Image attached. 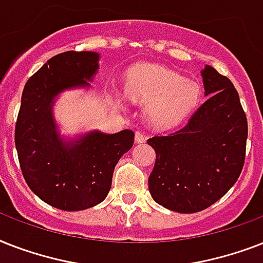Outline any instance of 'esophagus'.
<instances>
[{"label": "esophagus", "instance_id": "obj_1", "mask_svg": "<svg viewBox=\"0 0 263 263\" xmlns=\"http://www.w3.org/2000/svg\"><path fill=\"white\" fill-rule=\"evenodd\" d=\"M136 142L137 144H142V142H145V140H146V137H145V134L142 133V132H136Z\"/></svg>", "mask_w": 263, "mask_h": 263}]
</instances>
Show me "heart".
I'll list each match as a JSON object with an SVG mask.
<instances>
[{
  "label": "heart",
  "instance_id": "obj_1",
  "mask_svg": "<svg viewBox=\"0 0 263 263\" xmlns=\"http://www.w3.org/2000/svg\"><path fill=\"white\" fill-rule=\"evenodd\" d=\"M127 98L145 106V117L156 127H170L187 118L198 107L202 88L194 80L156 65H140L129 72Z\"/></svg>",
  "mask_w": 263,
  "mask_h": 263
}]
</instances>
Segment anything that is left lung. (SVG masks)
Masks as SVG:
<instances>
[{
  "label": "left lung",
  "mask_w": 263,
  "mask_h": 263,
  "mask_svg": "<svg viewBox=\"0 0 263 263\" xmlns=\"http://www.w3.org/2000/svg\"><path fill=\"white\" fill-rule=\"evenodd\" d=\"M206 102L174 133L148 144L156 161L148 184L152 198L179 213L206 209L238 180L246 159L247 117L238 91L215 68L202 70Z\"/></svg>",
  "instance_id": "8db88e82"
}]
</instances>
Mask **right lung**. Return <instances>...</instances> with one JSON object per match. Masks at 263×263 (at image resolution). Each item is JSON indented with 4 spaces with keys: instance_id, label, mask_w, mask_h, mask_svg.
<instances>
[{
    "instance_id": "add662e5",
    "label": "right lung",
    "mask_w": 263,
    "mask_h": 263,
    "mask_svg": "<svg viewBox=\"0 0 263 263\" xmlns=\"http://www.w3.org/2000/svg\"><path fill=\"white\" fill-rule=\"evenodd\" d=\"M99 54L65 51L46 62L27 81L18 110L14 144L29 189L51 206L66 212L100 203L111 189L114 168L134 142L132 130L88 134L65 145L51 117L52 99L61 91L88 85Z\"/></svg>"
}]
</instances>
